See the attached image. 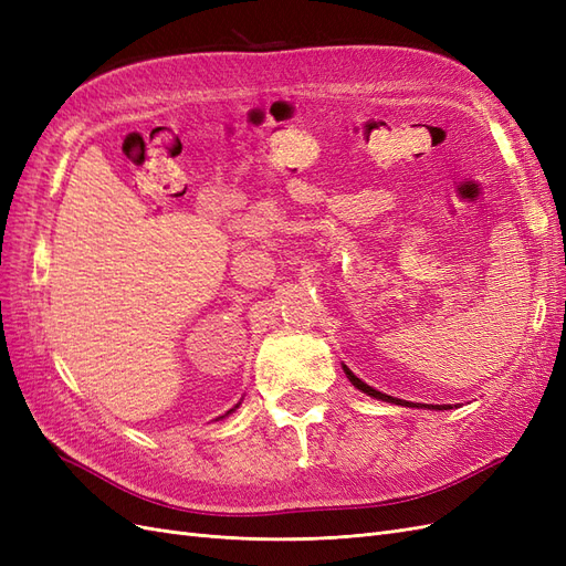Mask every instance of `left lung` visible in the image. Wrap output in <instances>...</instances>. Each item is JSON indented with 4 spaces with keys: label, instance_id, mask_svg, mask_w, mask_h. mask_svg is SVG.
<instances>
[{
    "label": "left lung",
    "instance_id": "1",
    "mask_svg": "<svg viewBox=\"0 0 566 566\" xmlns=\"http://www.w3.org/2000/svg\"><path fill=\"white\" fill-rule=\"evenodd\" d=\"M345 368V373H347V378H349V382L356 387V389H361L364 394H368V397H375V399H380V401H389V403H397V406H408V408H413V403L410 401H403V399H397V397H387V394H382V391H378V389H373L370 385H366L364 380H358L356 375L347 368V366H342ZM424 408H437V410H449V408H453V406H424Z\"/></svg>",
    "mask_w": 566,
    "mask_h": 566
}]
</instances>
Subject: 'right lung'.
<instances>
[{"label":"right lung","mask_w":566,"mask_h":566,"mask_svg":"<svg viewBox=\"0 0 566 566\" xmlns=\"http://www.w3.org/2000/svg\"><path fill=\"white\" fill-rule=\"evenodd\" d=\"M235 408H238V406H235ZM231 410H233V408H231ZM231 410H229V413H231ZM229 413H227V416H229Z\"/></svg>","instance_id":"obj_1"}]
</instances>
